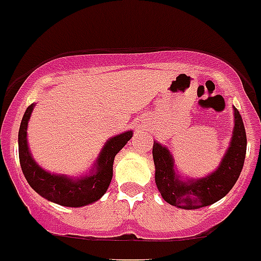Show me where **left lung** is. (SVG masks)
<instances>
[{"instance_id": "obj_1", "label": "left lung", "mask_w": 261, "mask_h": 261, "mask_svg": "<svg viewBox=\"0 0 261 261\" xmlns=\"http://www.w3.org/2000/svg\"><path fill=\"white\" fill-rule=\"evenodd\" d=\"M234 126L229 147L215 172L198 179L182 180L174 170V159L166 147L155 141L152 147L155 182L161 197L179 209L209 206L224 197L240 177L246 156V130L240 111L233 108Z\"/></svg>"}]
</instances>
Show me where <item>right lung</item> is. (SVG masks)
Segmentation results:
<instances>
[{
	"instance_id": "right-lung-1",
	"label": "right lung",
	"mask_w": 261,
	"mask_h": 261,
	"mask_svg": "<svg viewBox=\"0 0 261 261\" xmlns=\"http://www.w3.org/2000/svg\"><path fill=\"white\" fill-rule=\"evenodd\" d=\"M33 108L34 103H32L24 113L17 140L21 170L29 186L42 197L63 206L81 207L100 200L110 186L114 159L132 138V130L110 138L103 146L91 174L73 179L68 175L51 174L46 172L32 158L27 141V128Z\"/></svg>"
}]
</instances>
